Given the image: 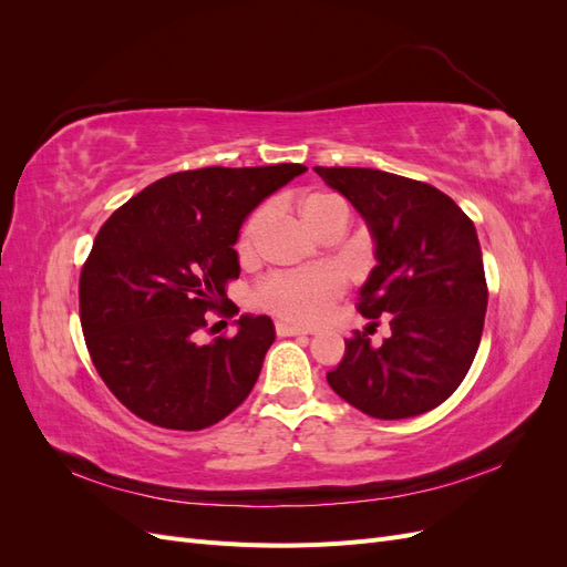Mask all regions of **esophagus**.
<instances>
[{"mask_svg":"<svg viewBox=\"0 0 567 567\" xmlns=\"http://www.w3.org/2000/svg\"><path fill=\"white\" fill-rule=\"evenodd\" d=\"M277 329L279 336H305V333H315L312 329H307V326H298V323H288V321H277Z\"/></svg>","mask_w":567,"mask_h":567,"instance_id":"obj_1","label":"esophagus"}]
</instances>
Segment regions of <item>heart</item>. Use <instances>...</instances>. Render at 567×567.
Returning <instances> with one entry per match:
<instances>
[{
  "label": "heart",
  "instance_id": "heart-1",
  "mask_svg": "<svg viewBox=\"0 0 567 567\" xmlns=\"http://www.w3.org/2000/svg\"><path fill=\"white\" fill-rule=\"evenodd\" d=\"M305 225L315 234L342 219L348 225L350 210L346 200L333 194H312L300 203ZM269 219V208L260 205L246 219L236 236V255L241 260H252L260 246L262 229ZM346 293V277L333 267H317L307 271H279L269 274L252 290V302L265 312L277 315L298 323H317L333 310L338 298Z\"/></svg>",
  "mask_w": 567,
  "mask_h": 567
}]
</instances>
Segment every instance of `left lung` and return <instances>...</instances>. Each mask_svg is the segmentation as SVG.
<instances>
[{
	"label": "left lung",
	"instance_id": "left-lung-1",
	"mask_svg": "<svg viewBox=\"0 0 567 567\" xmlns=\"http://www.w3.org/2000/svg\"><path fill=\"white\" fill-rule=\"evenodd\" d=\"M367 219L375 241L359 312L391 323L383 347L362 331L326 381L367 416L425 414L466 379L487 312V281L468 215L440 188L371 167H315Z\"/></svg>",
	"mask_w": 567,
	"mask_h": 567
}]
</instances>
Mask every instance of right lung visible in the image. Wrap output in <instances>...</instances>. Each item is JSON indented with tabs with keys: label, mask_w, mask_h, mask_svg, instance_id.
Instances as JSON below:
<instances>
[{
	"label": "right lung",
	"mask_w": 567,
	"mask_h": 567,
	"mask_svg": "<svg viewBox=\"0 0 567 567\" xmlns=\"http://www.w3.org/2000/svg\"><path fill=\"white\" fill-rule=\"evenodd\" d=\"M305 165L200 167L167 175L104 221L80 271V323L101 381L134 416L203 431L241 404L274 342L269 317L236 336L196 340L208 312L238 315V229Z\"/></svg>",
	"instance_id": "obj_1"
}]
</instances>
